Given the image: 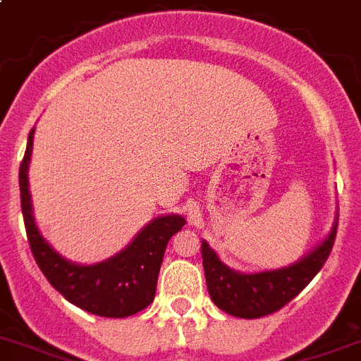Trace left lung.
<instances>
[{"label":"left lung","instance_id":"obj_1","mask_svg":"<svg viewBox=\"0 0 361 361\" xmlns=\"http://www.w3.org/2000/svg\"><path fill=\"white\" fill-rule=\"evenodd\" d=\"M336 216L322 243L304 254L295 263L277 270L243 274L229 269L202 240V263L211 300L221 312L240 319H259L270 315L299 295L317 276L331 252L336 236Z\"/></svg>","mask_w":361,"mask_h":361}]
</instances>
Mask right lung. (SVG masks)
<instances>
[{"mask_svg":"<svg viewBox=\"0 0 361 361\" xmlns=\"http://www.w3.org/2000/svg\"><path fill=\"white\" fill-rule=\"evenodd\" d=\"M34 132L35 127L30 130L25 157L19 166V190L30 249L41 272L66 300L92 315L123 319L145 310L154 300L168 241L184 227V216L164 214L154 218L123 250L100 263L78 264L66 259L42 236L34 218L28 183Z\"/></svg>","mask_w":361,"mask_h":361,"instance_id":"1","label":"right lung"}]
</instances>
